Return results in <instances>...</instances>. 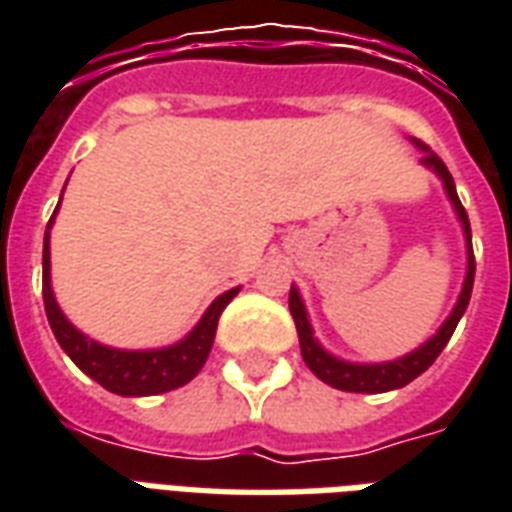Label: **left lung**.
Here are the masks:
<instances>
[{
  "mask_svg": "<svg viewBox=\"0 0 512 512\" xmlns=\"http://www.w3.org/2000/svg\"><path fill=\"white\" fill-rule=\"evenodd\" d=\"M425 156H422V164L433 167V172L444 180V189L450 194L452 205H455V213L463 224V233H466V244H469V271H466V282H463L461 296H458V304L452 315L444 321L439 332L430 337L428 343L417 348L414 354L403 356V359H395V362H386V365H351V362H343L337 356L326 354L321 345L315 343L312 337V326L307 321V310L301 304L299 290H290V315L296 321V332H299V343H301V356L304 362L310 367L315 376L326 381L334 389H343V392H367V395H378V392H389V389H400V386L411 384L414 378L422 376L433 362L436 356L444 351V345L450 343L452 332L455 326L461 321V315L469 307V299H472V285H474V252H472V227H469V216H466V208L458 200V191H455V180H452L450 169L444 167L441 161L430 147H425L422 142H417Z\"/></svg>",
  "mask_w": 512,
  "mask_h": 512,
  "instance_id": "left-lung-1",
  "label": "left lung"
}]
</instances>
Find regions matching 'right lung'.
Returning <instances> with one entry per match:
<instances>
[{"instance_id":"add662e5","label":"right lung","mask_w":512,"mask_h":512,"mask_svg":"<svg viewBox=\"0 0 512 512\" xmlns=\"http://www.w3.org/2000/svg\"><path fill=\"white\" fill-rule=\"evenodd\" d=\"M51 224H54V216L49 219V230ZM49 268V233H46V238H43V307H46L51 332L57 337V343L62 345V351L71 356L82 373H87L109 392L123 397L161 395V392L189 384L211 354L219 315L238 293V288L222 293L202 315V321L194 326V332L180 343L161 348V351H117V348L98 345L90 337H84L79 329H73L71 321L62 315L57 301H54Z\"/></svg>"}]
</instances>
